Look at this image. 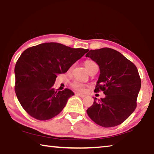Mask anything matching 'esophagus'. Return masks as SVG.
Wrapping results in <instances>:
<instances>
[{
  "mask_svg": "<svg viewBox=\"0 0 154 154\" xmlns=\"http://www.w3.org/2000/svg\"><path fill=\"white\" fill-rule=\"evenodd\" d=\"M76 94L77 96H80V97H82V98H84L85 96V95L82 94H79V93H76V94Z\"/></svg>",
  "mask_w": 154,
  "mask_h": 154,
  "instance_id": "34e87169",
  "label": "esophagus"
}]
</instances>
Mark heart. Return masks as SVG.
<instances>
[{
  "mask_svg": "<svg viewBox=\"0 0 154 154\" xmlns=\"http://www.w3.org/2000/svg\"><path fill=\"white\" fill-rule=\"evenodd\" d=\"M96 64L95 63V62H94L92 60H86L84 62V66L88 71H89L93 66H94ZM71 88L74 90L79 92H84L85 90V85L79 82H77V81H75V82L71 83Z\"/></svg>",
  "mask_w": 154,
  "mask_h": 154,
  "instance_id": "obj_1",
  "label": "heart"
}]
</instances>
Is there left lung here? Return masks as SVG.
Instances as JSON below:
<instances>
[{
    "mask_svg": "<svg viewBox=\"0 0 154 154\" xmlns=\"http://www.w3.org/2000/svg\"><path fill=\"white\" fill-rule=\"evenodd\" d=\"M85 57L100 68L94 92L103 91L105 94V98L97 101L94 98L93 105L87 110L88 116L100 126H118L137 107L141 85L137 68L119 51L108 48L90 50Z\"/></svg>",
    "mask_w": 154,
    "mask_h": 154,
    "instance_id": "1",
    "label": "left lung"
}]
</instances>
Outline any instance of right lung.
<instances>
[{"label": "right lung", "mask_w": 154, "mask_h": 154, "mask_svg": "<svg viewBox=\"0 0 154 154\" xmlns=\"http://www.w3.org/2000/svg\"><path fill=\"white\" fill-rule=\"evenodd\" d=\"M88 49L45 43L26 49L15 67V92L26 112L38 120L56 116L74 95L71 90L54 88L58 74L65 73Z\"/></svg>", "instance_id": "right-lung-1"}]
</instances>
